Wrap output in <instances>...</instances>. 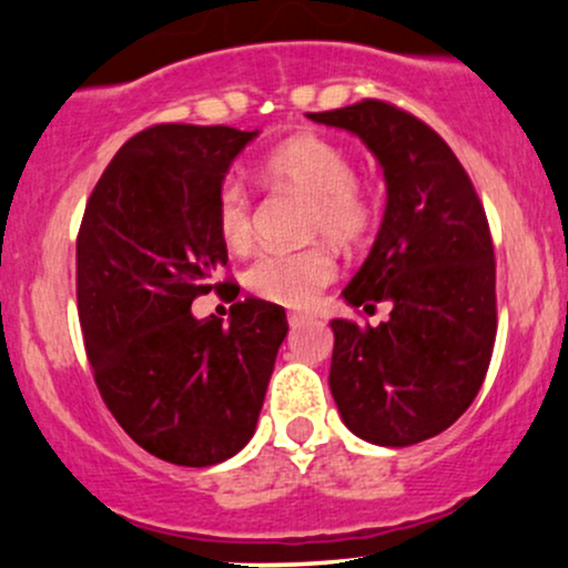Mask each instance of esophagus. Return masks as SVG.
Instances as JSON below:
<instances>
[{"label": "esophagus", "instance_id": "esophagus-1", "mask_svg": "<svg viewBox=\"0 0 568 568\" xmlns=\"http://www.w3.org/2000/svg\"><path fill=\"white\" fill-rule=\"evenodd\" d=\"M310 321V315H304V312H288V325L291 328H298V325H304Z\"/></svg>", "mask_w": 568, "mask_h": 568}]
</instances>
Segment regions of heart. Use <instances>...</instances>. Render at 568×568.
Listing matches in <instances>:
<instances>
[{
    "mask_svg": "<svg viewBox=\"0 0 568 568\" xmlns=\"http://www.w3.org/2000/svg\"><path fill=\"white\" fill-rule=\"evenodd\" d=\"M262 179L310 194L306 232L349 245L374 224L376 202L355 179V162L342 146L321 135H296L262 160ZM219 237L240 251L253 237V194L237 175H224L213 197ZM336 277V262L325 245L272 247L245 266V285L266 302L304 306Z\"/></svg>",
    "mask_w": 568,
    "mask_h": 568,
    "instance_id": "1",
    "label": "heart"
}]
</instances>
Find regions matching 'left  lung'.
I'll list each match as a JSON object with an SVG mask.
<instances>
[{
    "instance_id": "1",
    "label": "left lung",
    "mask_w": 568,
    "mask_h": 568,
    "mask_svg": "<svg viewBox=\"0 0 568 568\" xmlns=\"http://www.w3.org/2000/svg\"><path fill=\"white\" fill-rule=\"evenodd\" d=\"M312 122L355 133L384 168L387 211L342 296L389 321H331V393L357 438L414 446L452 427L478 395L497 336V262L470 175L419 116L366 98Z\"/></svg>"
}]
</instances>
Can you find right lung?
Segmentation results:
<instances>
[{
    "mask_svg": "<svg viewBox=\"0 0 568 568\" xmlns=\"http://www.w3.org/2000/svg\"><path fill=\"white\" fill-rule=\"evenodd\" d=\"M256 130L152 125L114 154L77 234V312L106 408L158 459L207 467L253 438L288 321L264 298L230 325L192 302L224 270L213 197Z\"/></svg>",
    "mask_w": 568,
    "mask_h": 568,
    "instance_id": "add662e5",
    "label": "right lung"
}]
</instances>
